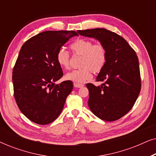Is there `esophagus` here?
<instances>
[{
	"mask_svg": "<svg viewBox=\"0 0 156 156\" xmlns=\"http://www.w3.org/2000/svg\"><path fill=\"white\" fill-rule=\"evenodd\" d=\"M74 87H76V88H81V87H84V84H79V83H74Z\"/></svg>",
	"mask_w": 156,
	"mask_h": 156,
	"instance_id": "esophagus-1",
	"label": "esophagus"
}]
</instances>
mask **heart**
I'll return each mask as SVG.
<instances>
[{
    "label": "heart",
    "mask_w": 156,
    "mask_h": 156,
    "mask_svg": "<svg viewBox=\"0 0 156 156\" xmlns=\"http://www.w3.org/2000/svg\"><path fill=\"white\" fill-rule=\"evenodd\" d=\"M72 53L82 56L80 66L81 68L74 69L66 74L67 80L75 83H83L89 80L91 72L99 73L104 69L107 61V50L102 44H94L91 40L78 39L70 45ZM57 62L64 69H69L70 56L65 49H60L57 53Z\"/></svg>",
    "instance_id": "obj_1"
}]
</instances>
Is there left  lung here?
<instances>
[{
  "instance_id": "left-lung-1",
  "label": "left lung",
  "mask_w": 156,
  "mask_h": 156,
  "mask_svg": "<svg viewBox=\"0 0 156 156\" xmlns=\"http://www.w3.org/2000/svg\"><path fill=\"white\" fill-rule=\"evenodd\" d=\"M85 37H93L107 50V61L96 82L88 83V105L95 116L106 121L121 119L133 107L141 89L137 55L124 38L104 28L77 31Z\"/></svg>"
}]
</instances>
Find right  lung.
Segmentation results:
<instances>
[{
    "label": "right lung",
    "mask_w": 156,
    "mask_h": 156,
    "mask_svg": "<svg viewBox=\"0 0 156 156\" xmlns=\"http://www.w3.org/2000/svg\"><path fill=\"white\" fill-rule=\"evenodd\" d=\"M77 35L75 31H44L21 48L12 70L14 97L21 112L33 122L48 124L61 114L73 83H55L63 76L57 53Z\"/></svg>",
    "instance_id": "1"
}]
</instances>
